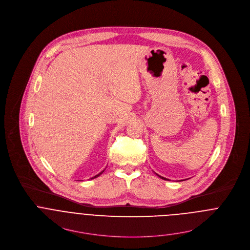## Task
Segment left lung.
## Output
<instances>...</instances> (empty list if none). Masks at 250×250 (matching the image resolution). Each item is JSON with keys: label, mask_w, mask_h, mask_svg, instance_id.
I'll use <instances>...</instances> for the list:
<instances>
[{"label": "left lung", "mask_w": 250, "mask_h": 250, "mask_svg": "<svg viewBox=\"0 0 250 250\" xmlns=\"http://www.w3.org/2000/svg\"><path fill=\"white\" fill-rule=\"evenodd\" d=\"M158 175V174H157ZM159 176V175H158ZM159 178H161L162 180H165V181H169V180H167V179H165V178H163V177H160V176H159Z\"/></svg>", "instance_id": "left-lung-1"}]
</instances>
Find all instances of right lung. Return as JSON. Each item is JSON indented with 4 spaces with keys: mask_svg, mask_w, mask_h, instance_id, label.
<instances>
[{
    "mask_svg": "<svg viewBox=\"0 0 250 250\" xmlns=\"http://www.w3.org/2000/svg\"><path fill=\"white\" fill-rule=\"evenodd\" d=\"M103 172H104V170H103V171H102V172H100V173H99V174H97V175H96V176H94V177H92V178H91V180H92V179H95V178H97V177H99V176H100V175H101V174H102V173H103Z\"/></svg>",
    "mask_w": 250,
    "mask_h": 250,
    "instance_id": "right-lung-1",
    "label": "right lung"
}]
</instances>
